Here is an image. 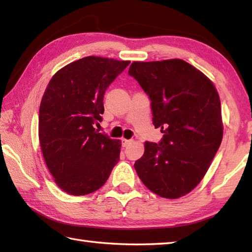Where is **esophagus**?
I'll list each match as a JSON object with an SVG mask.
<instances>
[{"label": "esophagus", "instance_id": "esophagus-1", "mask_svg": "<svg viewBox=\"0 0 252 252\" xmlns=\"http://www.w3.org/2000/svg\"><path fill=\"white\" fill-rule=\"evenodd\" d=\"M121 142H122V146H123V147H126V146L130 145L132 140H126V138H122Z\"/></svg>", "mask_w": 252, "mask_h": 252}]
</instances>
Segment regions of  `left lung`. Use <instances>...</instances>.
Wrapping results in <instances>:
<instances>
[{
  "label": "left lung",
  "instance_id": "obj_1",
  "mask_svg": "<svg viewBox=\"0 0 252 252\" xmlns=\"http://www.w3.org/2000/svg\"><path fill=\"white\" fill-rule=\"evenodd\" d=\"M129 74L152 101L153 123L163 133L145 142L134 163L138 178L160 197L175 199L200 183L223 137L221 101L210 79L182 60L134 62Z\"/></svg>",
  "mask_w": 252,
  "mask_h": 252
}]
</instances>
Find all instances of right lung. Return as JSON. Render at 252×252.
I'll use <instances>...</instances> for the list:
<instances>
[{
  "instance_id": "add662e5",
  "label": "right lung",
  "mask_w": 252,
  "mask_h": 252,
  "mask_svg": "<svg viewBox=\"0 0 252 252\" xmlns=\"http://www.w3.org/2000/svg\"><path fill=\"white\" fill-rule=\"evenodd\" d=\"M129 61L88 56L58 70L40 105L39 140L55 183L74 196L103 186L120 159V140L99 133L104 94Z\"/></svg>"
}]
</instances>
